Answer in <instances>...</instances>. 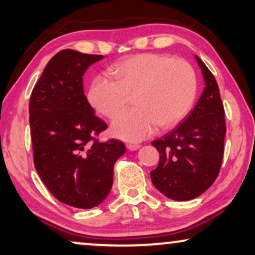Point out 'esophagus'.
Returning a JSON list of instances; mask_svg holds the SVG:
<instances>
[{
    "mask_svg": "<svg viewBox=\"0 0 255 255\" xmlns=\"http://www.w3.org/2000/svg\"><path fill=\"white\" fill-rule=\"evenodd\" d=\"M127 147L130 149V151H135V149H138L140 147V145L139 144H127Z\"/></svg>",
    "mask_w": 255,
    "mask_h": 255,
    "instance_id": "1",
    "label": "esophagus"
}]
</instances>
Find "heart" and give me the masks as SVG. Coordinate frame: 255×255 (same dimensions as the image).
<instances>
[{"label": "heart", "mask_w": 255, "mask_h": 255, "mask_svg": "<svg viewBox=\"0 0 255 255\" xmlns=\"http://www.w3.org/2000/svg\"><path fill=\"white\" fill-rule=\"evenodd\" d=\"M115 81L97 76L88 100L106 117H116L133 96L134 109L113 122L114 135L139 141L160 128L179 124L193 107L197 92L194 68L169 55L142 53L124 59L110 68Z\"/></svg>", "instance_id": "b5f03b06"}]
</instances>
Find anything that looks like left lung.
I'll return each instance as SVG.
<instances>
[{"label": "left lung", "mask_w": 255, "mask_h": 255, "mask_svg": "<svg viewBox=\"0 0 255 255\" xmlns=\"http://www.w3.org/2000/svg\"><path fill=\"white\" fill-rule=\"evenodd\" d=\"M205 88L182 123L152 141L160 160L151 172L154 187L166 197L189 201L203 194L221 169L226 124L224 107L215 76L195 55Z\"/></svg>", "instance_id": "8db88e82"}]
</instances>
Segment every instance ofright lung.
<instances>
[{
    "label": "right lung",
    "mask_w": 255,
    "mask_h": 255,
    "mask_svg": "<svg viewBox=\"0 0 255 255\" xmlns=\"http://www.w3.org/2000/svg\"><path fill=\"white\" fill-rule=\"evenodd\" d=\"M103 55L62 50L48 61L29 104L33 161L41 181L62 203L92 209L110 193L114 165L125 153L117 139L100 142L106 122L83 92L87 68Z\"/></svg>",
    "instance_id": "1"
}]
</instances>
